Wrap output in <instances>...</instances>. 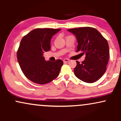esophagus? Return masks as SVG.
<instances>
[{
	"mask_svg": "<svg viewBox=\"0 0 121 121\" xmlns=\"http://www.w3.org/2000/svg\"><path fill=\"white\" fill-rule=\"evenodd\" d=\"M63 61L65 62H68L69 61V60L68 59H65L63 60Z\"/></svg>",
	"mask_w": 121,
	"mask_h": 121,
	"instance_id": "1",
	"label": "esophagus"
}]
</instances>
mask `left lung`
<instances>
[{
    "label": "left lung",
    "mask_w": 121,
    "mask_h": 121,
    "mask_svg": "<svg viewBox=\"0 0 121 121\" xmlns=\"http://www.w3.org/2000/svg\"><path fill=\"white\" fill-rule=\"evenodd\" d=\"M68 30L74 34L77 39L78 45L76 52L80 51L86 55L81 64L76 61L75 76L85 82H94L106 72L109 59L108 41L96 29L92 27L76 28Z\"/></svg>",
    "instance_id": "obj_1"
}]
</instances>
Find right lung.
I'll list each match as a JSON object with an SVG mask.
<instances>
[{"mask_svg":"<svg viewBox=\"0 0 121 121\" xmlns=\"http://www.w3.org/2000/svg\"><path fill=\"white\" fill-rule=\"evenodd\" d=\"M60 29L36 28L22 38L17 52L20 68L28 79L38 84H48L59 76L63 61H45L44 52L51 49V40Z\"/></svg>","mask_w":121,"mask_h":121,"instance_id":"right-lung-1","label":"right lung"}]
</instances>
